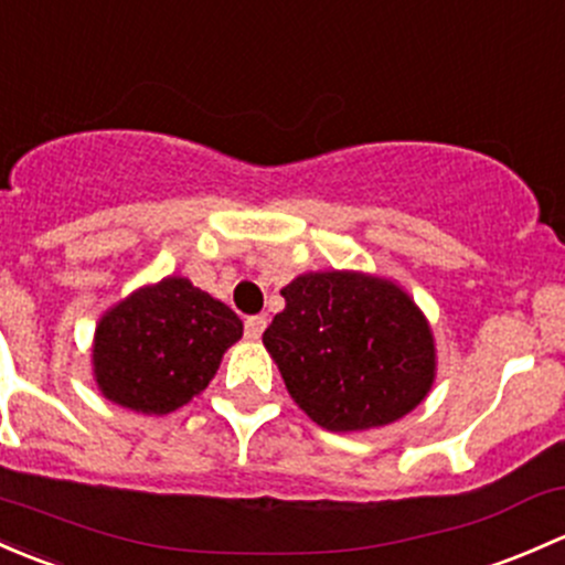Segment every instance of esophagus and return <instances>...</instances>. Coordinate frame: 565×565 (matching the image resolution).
Wrapping results in <instances>:
<instances>
[{"instance_id":"obj_1","label":"esophagus","mask_w":565,"mask_h":565,"mask_svg":"<svg viewBox=\"0 0 565 565\" xmlns=\"http://www.w3.org/2000/svg\"><path fill=\"white\" fill-rule=\"evenodd\" d=\"M265 328H267L265 317H248L246 319V338L248 341H259V335H263Z\"/></svg>"}]
</instances>
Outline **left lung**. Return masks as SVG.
<instances>
[{"mask_svg": "<svg viewBox=\"0 0 565 565\" xmlns=\"http://www.w3.org/2000/svg\"><path fill=\"white\" fill-rule=\"evenodd\" d=\"M284 308L263 343L289 395L332 433L406 417L436 379L433 332L387 278L354 270L306 273L281 289Z\"/></svg>", "mask_w": 565, "mask_h": 565, "instance_id": "8db88e82", "label": "left lung"}]
</instances>
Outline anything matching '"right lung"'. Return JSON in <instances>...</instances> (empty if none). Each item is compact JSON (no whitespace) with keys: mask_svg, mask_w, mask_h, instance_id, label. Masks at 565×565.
I'll list each match as a JSON object with an SVG mask.
<instances>
[{"mask_svg":"<svg viewBox=\"0 0 565 565\" xmlns=\"http://www.w3.org/2000/svg\"><path fill=\"white\" fill-rule=\"evenodd\" d=\"M243 322L189 278L140 287L99 319L94 379L105 397L142 414H170L207 387Z\"/></svg>","mask_w":565,"mask_h":565,"instance_id":"right-lung-1","label":"right lung"}]
</instances>
